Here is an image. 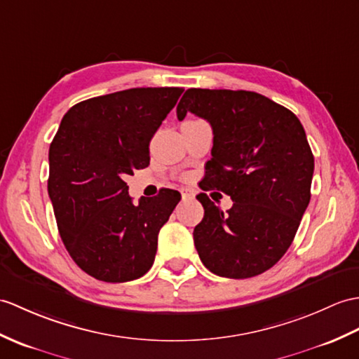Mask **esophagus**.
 Returning a JSON list of instances; mask_svg holds the SVG:
<instances>
[{"label":"esophagus","mask_w":359,"mask_h":359,"mask_svg":"<svg viewBox=\"0 0 359 359\" xmlns=\"http://www.w3.org/2000/svg\"><path fill=\"white\" fill-rule=\"evenodd\" d=\"M194 193L191 189H182V200H193Z\"/></svg>","instance_id":"obj_1"}]
</instances>
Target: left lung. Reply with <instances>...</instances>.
I'll return each instance as SVG.
<instances>
[{"label": "left lung", "instance_id": "8db88e82", "mask_svg": "<svg viewBox=\"0 0 359 359\" xmlns=\"http://www.w3.org/2000/svg\"><path fill=\"white\" fill-rule=\"evenodd\" d=\"M188 111L214 133L205 189L234 202L223 214L197 196L205 210L193 232L200 260L220 277H255L286 254L311 202L313 154L303 125L287 108L245 90L189 88L179 121Z\"/></svg>", "mask_w": 359, "mask_h": 359}]
</instances>
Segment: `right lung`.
I'll list each match as a JSON object with an SVG mask.
<instances>
[{"instance_id":"right-lung-1","label":"right lung","mask_w":359,"mask_h":359,"mask_svg":"<svg viewBox=\"0 0 359 359\" xmlns=\"http://www.w3.org/2000/svg\"><path fill=\"white\" fill-rule=\"evenodd\" d=\"M179 87L116 91L73 105L48 149V196L73 262L96 280L125 283L153 266L157 236L180 194L128 196L125 176L149 165V140Z\"/></svg>"}]
</instances>
